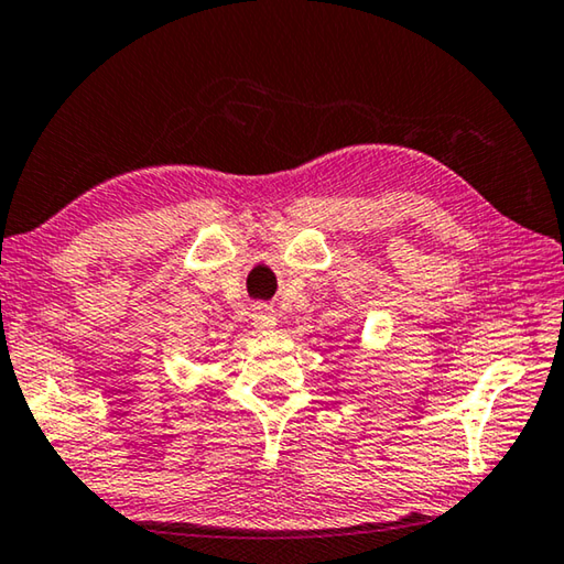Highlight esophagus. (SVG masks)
Returning a JSON list of instances; mask_svg holds the SVG:
<instances>
[{"label": "esophagus", "instance_id": "esophagus-1", "mask_svg": "<svg viewBox=\"0 0 564 564\" xmlns=\"http://www.w3.org/2000/svg\"><path fill=\"white\" fill-rule=\"evenodd\" d=\"M253 326L261 328V330L275 328V314H273V308L256 306V311H253Z\"/></svg>", "mask_w": 564, "mask_h": 564}]
</instances>
